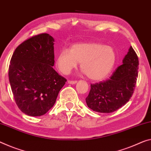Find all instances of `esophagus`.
<instances>
[{
	"label": "esophagus",
	"mask_w": 151,
	"mask_h": 151,
	"mask_svg": "<svg viewBox=\"0 0 151 151\" xmlns=\"http://www.w3.org/2000/svg\"><path fill=\"white\" fill-rule=\"evenodd\" d=\"M68 82L70 84H74V83H77V80H68Z\"/></svg>",
	"instance_id": "1"
}]
</instances>
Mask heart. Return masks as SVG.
Here are the masks:
<instances>
[{
    "label": "heart",
    "instance_id": "heart-1",
    "mask_svg": "<svg viewBox=\"0 0 151 151\" xmlns=\"http://www.w3.org/2000/svg\"><path fill=\"white\" fill-rule=\"evenodd\" d=\"M116 61V54L110 46L99 43H77L69 50L63 49L57 56L56 65L65 74L76 68L78 63L88 78L101 80L112 70Z\"/></svg>",
    "mask_w": 151,
    "mask_h": 151
}]
</instances>
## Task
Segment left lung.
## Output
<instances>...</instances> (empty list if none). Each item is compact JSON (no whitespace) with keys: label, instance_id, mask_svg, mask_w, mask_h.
I'll return each mask as SVG.
<instances>
[{"label":"left lung","instance_id":"left-lung-1","mask_svg":"<svg viewBox=\"0 0 151 151\" xmlns=\"http://www.w3.org/2000/svg\"><path fill=\"white\" fill-rule=\"evenodd\" d=\"M109 79L91 83L88 106L99 113H112L127 103L133 94L138 78V58L130 46L123 60Z\"/></svg>","mask_w":151,"mask_h":151}]
</instances>
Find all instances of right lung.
Listing matches in <instances>:
<instances>
[{
    "mask_svg": "<svg viewBox=\"0 0 151 151\" xmlns=\"http://www.w3.org/2000/svg\"><path fill=\"white\" fill-rule=\"evenodd\" d=\"M54 38L44 33L30 37L16 48L9 79L18 108L29 116L45 115L55 105L67 80L52 68Z\"/></svg>",
    "mask_w": 151,
    "mask_h": 151,
    "instance_id": "right-lung-1",
    "label": "right lung"
}]
</instances>
